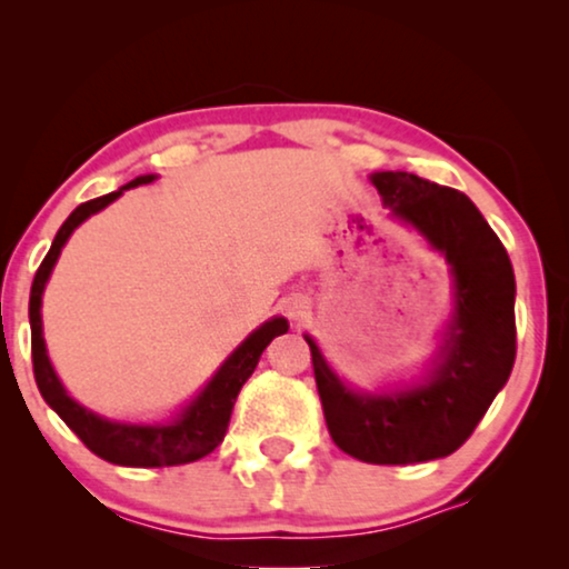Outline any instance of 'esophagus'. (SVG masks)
<instances>
[{"instance_id": "esophagus-1", "label": "esophagus", "mask_w": 569, "mask_h": 569, "mask_svg": "<svg viewBox=\"0 0 569 569\" xmlns=\"http://www.w3.org/2000/svg\"><path fill=\"white\" fill-rule=\"evenodd\" d=\"M306 308H308L306 302H298V300H295L292 306L287 308V313H290L292 321H302V316H306Z\"/></svg>"}]
</instances>
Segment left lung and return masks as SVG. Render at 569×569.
<instances>
[{
  "instance_id": "left-lung-1",
  "label": "left lung",
  "mask_w": 569,
  "mask_h": 569,
  "mask_svg": "<svg viewBox=\"0 0 569 569\" xmlns=\"http://www.w3.org/2000/svg\"><path fill=\"white\" fill-rule=\"evenodd\" d=\"M393 220L417 230L448 261L453 313L422 378L357 391L306 333L318 396L337 446L380 466L446 458L463 446L516 362V274L508 251L466 193L407 170L370 176Z\"/></svg>"
}]
</instances>
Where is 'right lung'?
Listing matches in <instances>:
<instances>
[{
    "mask_svg": "<svg viewBox=\"0 0 569 569\" xmlns=\"http://www.w3.org/2000/svg\"><path fill=\"white\" fill-rule=\"evenodd\" d=\"M158 176H137L134 181L121 186L119 191L106 193L92 201H84L67 217L61 224L57 238L46 253V259L36 271L33 287H30V345H33V372L38 391H41L43 401L64 419L69 430L88 446L92 453L103 458L108 463L116 466H134V469H160V466H181L199 461L212 453L220 446L224 432H228L232 407L240 388L251 372L259 365V357L263 349L269 347V341L287 333L290 323L287 318L274 316L267 323H261L259 329L248 333L240 345L232 349V355L224 360L212 378L207 380V386L178 411L168 422H116V419L100 417L96 411L84 409L82 403H77L72 396L67 393V388L61 386V380L53 370L46 352V339H43V321H41V302L43 290L49 282L53 267H57L59 253L69 236L88 220L90 214L106 209L111 201H116L127 189L134 186L152 183Z\"/></svg>",
    "mask_w": 569,
    "mask_h": 569,
    "instance_id": "obj_1",
    "label": "right lung"
}]
</instances>
